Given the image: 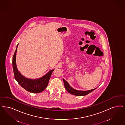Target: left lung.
I'll use <instances>...</instances> for the list:
<instances>
[{"label": "left lung", "instance_id": "obj_1", "mask_svg": "<svg viewBox=\"0 0 125 125\" xmlns=\"http://www.w3.org/2000/svg\"><path fill=\"white\" fill-rule=\"evenodd\" d=\"M63 80L64 83L65 89L67 90V91L69 93L72 94L73 95H76V96H85L89 94L91 92H93L96 89L95 88V89L88 90V91H78V90H75L73 88H72L71 86H70V85H69L68 82L66 81H65L64 79H63Z\"/></svg>", "mask_w": 125, "mask_h": 125}]
</instances>
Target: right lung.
Returning <instances> with one entry per match:
<instances>
[{"mask_svg": "<svg viewBox=\"0 0 125 125\" xmlns=\"http://www.w3.org/2000/svg\"><path fill=\"white\" fill-rule=\"evenodd\" d=\"M18 44L12 58V66L15 80L23 88L30 93H40L45 90L47 87L52 72L54 70H51L46 74L38 80H31L23 77L19 72L16 64V52Z\"/></svg>", "mask_w": 125, "mask_h": 125, "instance_id": "1", "label": "right lung"}]
</instances>
